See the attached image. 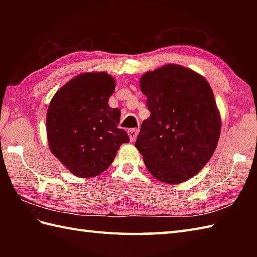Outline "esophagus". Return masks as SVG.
<instances>
[{
    "label": "esophagus",
    "instance_id": "1",
    "mask_svg": "<svg viewBox=\"0 0 257 257\" xmlns=\"http://www.w3.org/2000/svg\"><path fill=\"white\" fill-rule=\"evenodd\" d=\"M139 134V129H130L128 130V135H129V138H130V141H135L136 139H137V136Z\"/></svg>",
    "mask_w": 257,
    "mask_h": 257
}]
</instances>
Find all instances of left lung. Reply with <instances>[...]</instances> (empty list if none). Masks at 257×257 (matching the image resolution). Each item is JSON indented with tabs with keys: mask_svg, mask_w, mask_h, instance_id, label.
Masks as SVG:
<instances>
[{
	"mask_svg": "<svg viewBox=\"0 0 257 257\" xmlns=\"http://www.w3.org/2000/svg\"><path fill=\"white\" fill-rule=\"evenodd\" d=\"M150 117L136 140L149 172L161 182L177 184L201 171L219 143L221 118L204 77L169 64L140 79Z\"/></svg>",
	"mask_w": 257,
	"mask_h": 257,
	"instance_id": "8db88e82",
	"label": "left lung"
}]
</instances>
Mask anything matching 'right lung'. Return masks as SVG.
Returning <instances> with one entry per match:
<instances>
[{"label":"right lung","mask_w":257,"mask_h":257,"mask_svg":"<svg viewBox=\"0 0 257 257\" xmlns=\"http://www.w3.org/2000/svg\"><path fill=\"white\" fill-rule=\"evenodd\" d=\"M113 78L105 72L76 76L59 89L46 116L52 154L80 178L95 177L111 165L119 147L129 143L119 129L120 110L108 105Z\"/></svg>","instance_id":"right-lung-1"}]
</instances>
